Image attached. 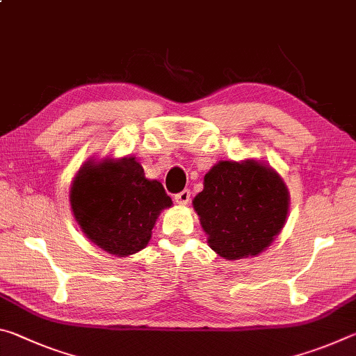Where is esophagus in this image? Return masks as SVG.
Wrapping results in <instances>:
<instances>
[{
	"instance_id": "1",
	"label": "esophagus",
	"mask_w": 356,
	"mask_h": 356,
	"mask_svg": "<svg viewBox=\"0 0 356 356\" xmlns=\"http://www.w3.org/2000/svg\"><path fill=\"white\" fill-rule=\"evenodd\" d=\"M190 197H191V191L188 188H185L180 193H177V195H174V201L180 204V206H185V204L190 202Z\"/></svg>"
}]
</instances>
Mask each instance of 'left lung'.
I'll list each match as a JSON object with an SVG mask.
<instances>
[{
    "instance_id": "1",
    "label": "left lung",
    "mask_w": 356,
    "mask_h": 356,
    "mask_svg": "<svg viewBox=\"0 0 356 356\" xmlns=\"http://www.w3.org/2000/svg\"><path fill=\"white\" fill-rule=\"evenodd\" d=\"M209 245L225 259L257 256L284 226L289 196L282 179L257 161H220L193 201Z\"/></svg>"
}]
</instances>
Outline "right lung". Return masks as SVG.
I'll list each match as a JSON object with an SVG mask.
<instances>
[{"instance_id": "1", "label": "right lung", "mask_w": 356, "mask_h": 356, "mask_svg": "<svg viewBox=\"0 0 356 356\" xmlns=\"http://www.w3.org/2000/svg\"><path fill=\"white\" fill-rule=\"evenodd\" d=\"M75 220L89 240L114 256L143 250L160 212L171 207L163 185L144 177L135 159L83 166L70 190Z\"/></svg>"}]
</instances>
